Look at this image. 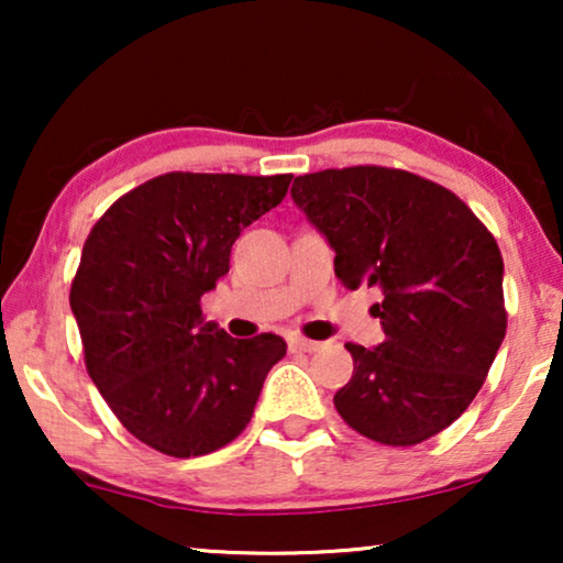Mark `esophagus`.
<instances>
[{
	"mask_svg": "<svg viewBox=\"0 0 563 563\" xmlns=\"http://www.w3.org/2000/svg\"><path fill=\"white\" fill-rule=\"evenodd\" d=\"M289 349L291 351H299V353H312V351H318L320 349V343H314V341H307V338H289Z\"/></svg>",
	"mask_w": 563,
	"mask_h": 563,
	"instance_id": "obj_1",
	"label": "esophagus"
}]
</instances>
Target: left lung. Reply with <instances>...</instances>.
Listing matches in <instances>:
<instances>
[{
    "instance_id": "obj_1",
    "label": "left lung",
    "mask_w": 563,
    "mask_h": 563,
    "mask_svg": "<svg viewBox=\"0 0 563 563\" xmlns=\"http://www.w3.org/2000/svg\"><path fill=\"white\" fill-rule=\"evenodd\" d=\"M291 199L335 251L349 289H382L384 341L349 343L353 376L335 410L356 433L415 445L472 405L507 330L503 256L441 184L384 166L297 176Z\"/></svg>"
}]
</instances>
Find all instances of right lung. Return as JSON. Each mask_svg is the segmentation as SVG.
Here are the masks:
<instances>
[{"label":"right lung","instance_id":"add662e5","mask_svg":"<svg viewBox=\"0 0 563 563\" xmlns=\"http://www.w3.org/2000/svg\"><path fill=\"white\" fill-rule=\"evenodd\" d=\"M291 176L172 172L120 197L84 243L71 312L91 382L118 420L166 456H205L253 418L287 343L230 338L205 322V291L228 274L243 228Z\"/></svg>","mask_w":563,"mask_h":563}]
</instances>
